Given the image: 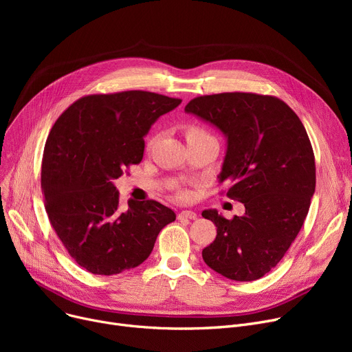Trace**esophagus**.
Wrapping results in <instances>:
<instances>
[{
	"label": "esophagus",
	"mask_w": 352,
	"mask_h": 352,
	"mask_svg": "<svg viewBox=\"0 0 352 352\" xmlns=\"http://www.w3.org/2000/svg\"><path fill=\"white\" fill-rule=\"evenodd\" d=\"M178 218H188V219H195L197 218V214L192 212V211H181L178 212Z\"/></svg>",
	"instance_id": "esophagus-1"
}]
</instances>
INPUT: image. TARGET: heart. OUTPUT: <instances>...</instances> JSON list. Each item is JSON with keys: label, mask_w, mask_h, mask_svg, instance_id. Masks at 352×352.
Wrapping results in <instances>:
<instances>
[{"label": "heart", "mask_w": 352, "mask_h": 352, "mask_svg": "<svg viewBox=\"0 0 352 352\" xmlns=\"http://www.w3.org/2000/svg\"><path fill=\"white\" fill-rule=\"evenodd\" d=\"M182 131H184V135H186L187 142H188V141H192V140H197V138H202V137H211V135L206 131L204 128L199 126V125H195V124H188V125H186V126L182 128ZM151 144H153V138L148 140L146 148H150ZM178 197H179V198H186V194H184V192H178Z\"/></svg>", "instance_id": "obj_1"}]
</instances>
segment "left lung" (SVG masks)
Instances as JSON below:
<instances>
[{
    "label": "left lung",
    "mask_w": 352,
    "mask_h": 352,
    "mask_svg": "<svg viewBox=\"0 0 352 352\" xmlns=\"http://www.w3.org/2000/svg\"><path fill=\"white\" fill-rule=\"evenodd\" d=\"M186 111L227 135L219 184L245 207L243 217L231 219L202 212L217 227L202 258L230 280L261 278L297 238L316 191V158L305 128L283 100L254 92L201 96Z\"/></svg>",
    "instance_id": "obj_1"
}]
</instances>
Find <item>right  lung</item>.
Masks as SVG:
<instances>
[{"label": "right lung", "mask_w": 352, "mask_h": 352, "mask_svg": "<svg viewBox=\"0 0 352 352\" xmlns=\"http://www.w3.org/2000/svg\"><path fill=\"white\" fill-rule=\"evenodd\" d=\"M181 101L141 89L91 94L52 125L41 164L45 211L72 260L88 272L114 275L138 267L175 219L154 199H129L121 210L113 181L141 162L144 135Z\"/></svg>", "instance_id": "obj_1"}]
</instances>
